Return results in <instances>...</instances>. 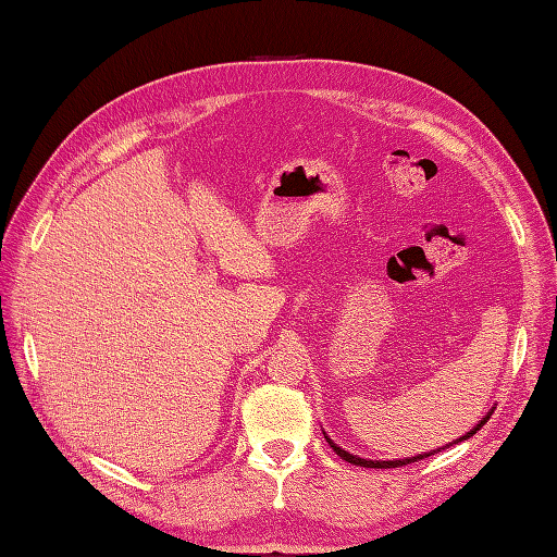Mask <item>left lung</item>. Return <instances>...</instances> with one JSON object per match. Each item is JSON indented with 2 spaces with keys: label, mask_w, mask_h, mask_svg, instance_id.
<instances>
[{
  "label": "left lung",
  "mask_w": 557,
  "mask_h": 557,
  "mask_svg": "<svg viewBox=\"0 0 557 557\" xmlns=\"http://www.w3.org/2000/svg\"><path fill=\"white\" fill-rule=\"evenodd\" d=\"M493 411H495V407L487 411L479 423L471 428L467 434H462L460 440H455V442H450V444H446V446H442V448H434V450H430V453H418V455H411V458H399V460H367V458H358V455H352V453H348V450H344L342 446H336L330 436L325 434V440H327V444L334 448V453L339 455V458H344L346 462H350V465H358V467H369V469H393V467H401V465H411V462H418V460H425V458H430V455H434V453H440V450H446L448 446H453V444H460V442H465V440H469V436H474L485 423H487V418L493 416Z\"/></svg>",
  "instance_id": "obj_1"
}]
</instances>
